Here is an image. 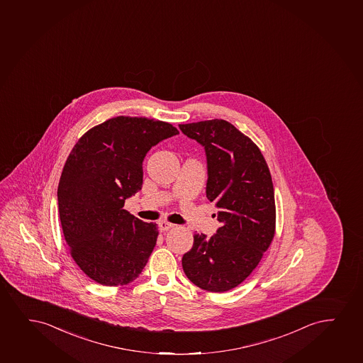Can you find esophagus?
Listing matches in <instances>:
<instances>
[{"instance_id": "obj_1", "label": "esophagus", "mask_w": 363, "mask_h": 363, "mask_svg": "<svg viewBox=\"0 0 363 363\" xmlns=\"http://www.w3.org/2000/svg\"><path fill=\"white\" fill-rule=\"evenodd\" d=\"M158 227H160L161 232H165V230H169L170 228H173L174 225H172V223L167 222V220H161V222L158 223Z\"/></svg>"}]
</instances>
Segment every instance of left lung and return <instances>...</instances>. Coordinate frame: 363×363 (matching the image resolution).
I'll use <instances>...</instances> for the list:
<instances>
[{
  "label": "left lung",
  "mask_w": 363,
  "mask_h": 363,
  "mask_svg": "<svg viewBox=\"0 0 363 363\" xmlns=\"http://www.w3.org/2000/svg\"><path fill=\"white\" fill-rule=\"evenodd\" d=\"M205 148L206 198L216 203V234L194 235L182 259L194 285L225 292L242 284L262 260L275 235L276 208L270 170L257 145L222 119L180 124Z\"/></svg>",
  "instance_id": "1"
}]
</instances>
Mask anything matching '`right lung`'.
Here are the masks:
<instances>
[{"mask_svg":"<svg viewBox=\"0 0 363 363\" xmlns=\"http://www.w3.org/2000/svg\"><path fill=\"white\" fill-rule=\"evenodd\" d=\"M178 133L160 120L116 116L84 133L69 153L57 188L61 227L74 262L98 284L128 285L146 267L157 225L123 207L143 188L147 152Z\"/></svg>","mask_w":363,"mask_h":363,"instance_id":"add662e5","label":"right lung"}]
</instances>
